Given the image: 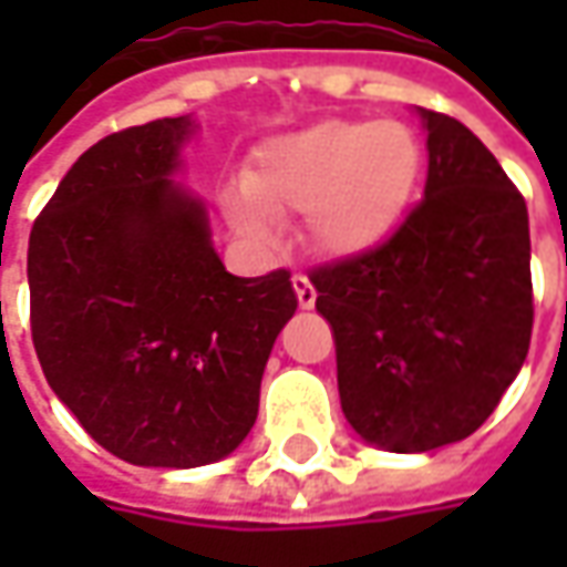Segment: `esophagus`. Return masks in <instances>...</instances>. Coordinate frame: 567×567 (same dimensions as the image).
Here are the masks:
<instances>
[{"instance_id":"esophagus-1","label":"esophagus","mask_w":567,"mask_h":567,"mask_svg":"<svg viewBox=\"0 0 567 567\" xmlns=\"http://www.w3.org/2000/svg\"><path fill=\"white\" fill-rule=\"evenodd\" d=\"M293 290H296V299H299V306H302V309H312V306H316V287H312V280H309L306 274H296Z\"/></svg>"}]
</instances>
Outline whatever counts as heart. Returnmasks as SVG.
<instances>
[{
    "mask_svg": "<svg viewBox=\"0 0 567 567\" xmlns=\"http://www.w3.org/2000/svg\"><path fill=\"white\" fill-rule=\"evenodd\" d=\"M423 166V144L403 122H318L265 144L246 188L224 195V210L255 246L274 243V217L306 214L318 255L360 258L398 233Z\"/></svg>",
    "mask_w": 567,
    "mask_h": 567,
    "instance_id": "b5f03b06",
    "label": "heart"
}]
</instances>
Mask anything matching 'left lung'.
I'll use <instances>...</instances> for the list:
<instances>
[{
  "label": "left lung",
  "instance_id": "1",
  "mask_svg": "<svg viewBox=\"0 0 567 567\" xmlns=\"http://www.w3.org/2000/svg\"><path fill=\"white\" fill-rule=\"evenodd\" d=\"M429 176L381 249L312 274L334 328L338 391L362 442L423 454L489 420L534 331L530 220L464 122L416 106Z\"/></svg>",
  "mask_w": 567,
  "mask_h": 567
}]
</instances>
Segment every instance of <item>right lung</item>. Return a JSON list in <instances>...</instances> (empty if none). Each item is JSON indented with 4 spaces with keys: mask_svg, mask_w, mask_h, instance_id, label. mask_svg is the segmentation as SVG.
<instances>
[{
    "mask_svg": "<svg viewBox=\"0 0 567 567\" xmlns=\"http://www.w3.org/2000/svg\"><path fill=\"white\" fill-rule=\"evenodd\" d=\"M195 116L87 147L28 246L43 375L84 432L135 467L224 461L251 432L261 375L293 318L287 271L236 277L205 202L176 176Z\"/></svg>",
    "mask_w": 567,
    "mask_h": 567,
    "instance_id": "obj_1",
    "label": "right lung"
}]
</instances>
